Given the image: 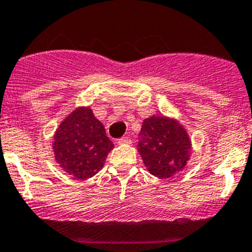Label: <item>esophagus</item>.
I'll use <instances>...</instances> for the list:
<instances>
[{
  "mask_svg": "<svg viewBox=\"0 0 252 252\" xmlns=\"http://www.w3.org/2000/svg\"><path fill=\"white\" fill-rule=\"evenodd\" d=\"M131 138H129V137H127V136H125V137H121V138H119V141H118V143L119 144H129L131 143Z\"/></svg>",
  "mask_w": 252,
  "mask_h": 252,
  "instance_id": "1",
  "label": "esophagus"
}]
</instances>
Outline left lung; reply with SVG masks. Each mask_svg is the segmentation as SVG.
<instances>
[{
  "mask_svg": "<svg viewBox=\"0 0 252 252\" xmlns=\"http://www.w3.org/2000/svg\"><path fill=\"white\" fill-rule=\"evenodd\" d=\"M137 149L149 173L166 179L185 168L191 142L179 123L164 116H151L143 121Z\"/></svg>",
  "mask_w": 252,
  "mask_h": 252,
  "instance_id": "left-lung-1",
  "label": "left lung"
}]
</instances>
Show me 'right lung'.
<instances>
[{
    "mask_svg": "<svg viewBox=\"0 0 252 252\" xmlns=\"http://www.w3.org/2000/svg\"><path fill=\"white\" fill-rule=\"evenodd\" d=\"M52 148L60 166L69 175L84 180L103 168L114 143L91 109L79 108L60 125Z\"/></svg>",
    "mask_w": 252,
    "mask_h": 252,
    "instance_id": "add662e5",
    "label": "right lung"
}]
</instances>
